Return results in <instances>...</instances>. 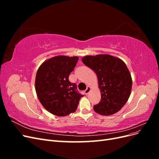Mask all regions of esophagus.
I'll return each instance as SVG.
<instances>
[{"label": "esophagus", "instance_id": "34e87169", "mask_svg": "<svg viewBox=\"0 0 159 159\" xmlns=\"http://www.w3.org/2000/svg\"><path fill=\"white\" fill-rule=\"evenodd\" d=\"M91 90V88L90 87V86H88L87 89H86L85 90V93L86 95H88V94L90 92Z\"/></svg>", "mask_w": 159, "mask_h": 159}]
</instances>
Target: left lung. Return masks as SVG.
Here are the masks:
<instances>
[{
  "mask_svg": "<svg viewBox=\"0 0 159 159\" xmlns=\"http://www.w3.org/2000/svg\"><path fill=\"white\" fill-rule=\"evenodd\" d=\"M83 63L95 71L102 98L93 106L95 112L111 115L124 106L131 95L132 78L125 62L109 54L85 56Z\"/></svg>",
  "mask_w": 159,
  "mask_h": 159,
  "instance_id": "obj_1",
  "label": "left lung"
}]
</instances>
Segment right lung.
<instances>
[{"mask_svg":"<svg viewBox=\"0 0 159 159\" xmlns=\"http://www.w3.org/2000/svg\"><path fill=\"white\" fill-rule=\"evenodd\" d=\"M79 57L56 56L46 60L37 70L35 89L40 102L48 111L64 117L75 111L83 95L69 81Z\"/></svg>","mask_w":159,"mask_h":159,"instance_id":"1","label":"right lung"}]
</instances>
